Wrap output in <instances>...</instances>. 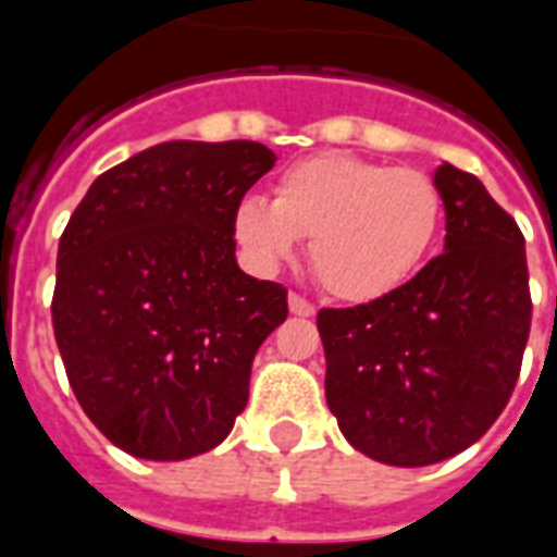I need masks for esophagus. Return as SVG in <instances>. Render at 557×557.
Listing matches in <instances>:
<instances>
[{
	"instance_id": "34e87169",
	"label": "esophagus",
	"mask_w": 557,
	"mask_h": 557,
	"mask_svg": "<svg viewBox=\"0 0 557 557\" xmlns=\"http://www.w3.org/2000/svg\"><path fill=\"white\" fill-rule=\"evenodd\" d=\"M289 310L295 315H313L315 304L307 301V298H304V295H298V292H292V295H289Z\"/></svg>"
}]
</instances>
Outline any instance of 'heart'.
Segmentation results:
<instances>
[{
  "label": "heart",
  "mask_w": 557,
  "mask_h": 557,
  "mask_svg": "<svg viewBox=\"0 0 557 557\" xmlns=\"http://www.w3.org/2000/svg\"><path fill=\"white\" fill-rule=\"evenodd\" d=\"M442 220L444 196L430 172L325 151L283 172L271 202L247 196L232 230L265 268L292 259L298 238L310 242L319 286L339 301L367 304L414 277Z\"/></svg>",
  "instance_id": "heart-1"
}]
</instances>
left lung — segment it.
<instances>
[{
	"mask_svg": "<svg viewBox=\"0 0 557 557\" xmlns=\"http://www.w3.org/2000/svg\"><path fill=\"white\" fill-rule=\"evenodd\" d=\"M444 253L385 298L319 310L325 397L370 459L418 468L462 454L513 394L531 331L525 235L444 163Z\"/></svg>",
	"mask_w": 557,
	"mask_h": 557,
	"instance_id": "8db88e82",
	"label": "left lung"
}]
</instances>
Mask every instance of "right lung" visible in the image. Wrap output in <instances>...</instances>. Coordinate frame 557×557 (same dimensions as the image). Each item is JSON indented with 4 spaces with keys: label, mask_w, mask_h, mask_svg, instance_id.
Masks as SVG:
<instances>
[{
    "label": "right lung",
    "mask_w": 557,
    "mask_h": 557,
    "mask_svg": "<svg viewBox=\"0 0 557 557\" xmlns=\"http://www.w3.org/2000/svg\"><path fill=\"white\" fill-rule=\"evenodd\" d=\"M253 139H172L95 178L59 238L53 334L74 397L125 454L218 447L286 289L244 274L232 218L271 166Z\"/></svg>",
    "instance_id": "right-lung-1"
}]
</instances>
